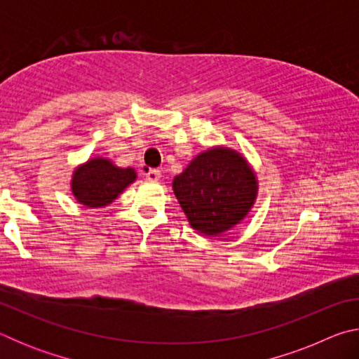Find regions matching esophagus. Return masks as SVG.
I'll list each match as a JSON object with an SVG mask.
<instances>
[{
    "mask_svg": "<svg viewBox=\"0 0 359 359\" xmlns=\"http://www.w3.org/2000/svg\"><path fill=\"white\" fill-rule=\"evenodd\" d=\"M160 177H161V172L158 171V169H149V171L145 172V179L149 182H156L160 180Z\"/></svg>",
    "mask_w": 359,
    "mask_h": 359,
    "instance_id": "esophagus-1",
    "label": "esophagus"
}]
</instances>
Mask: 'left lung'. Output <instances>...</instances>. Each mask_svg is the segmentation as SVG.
I'll list each match as a JSON object with an SVG mask.
<instances>
[{"mask_svg":"<svg viewBox=\"0 0 359 359\" xmlns=\"http://www.w3.org/2000/svg\"><path fill=\"white\" fill-rule=\"evenodd\" d=\"M172 190L190 226L204 236H218L248 215L258 196V180L238 150L212 147L175 175Z\"/></svg>","mask_w":359,"mask_h":359,"instance_id":"obj_1","label":"left lung"}]
</instances>
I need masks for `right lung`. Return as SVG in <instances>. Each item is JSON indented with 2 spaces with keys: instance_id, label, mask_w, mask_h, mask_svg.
Masks as SVG:
<instances>
[{
  "instance_id": "add662e5",
  "label": "right lung",
  "mask_w": 359,
  "mask_h": 359,
  "mask_svg": "<svg viewBox=\"0 0 359 359\" xmlns=\"http://www.w3.org/2000/svg\"><path fill=\"white\" fill-rule=\"evenodd\" d=\"M137 174L133 168H118L109 158H90L79 165L71 179V191L85 208H106L133 182Z\"/></svg>"
}]
</instances>
